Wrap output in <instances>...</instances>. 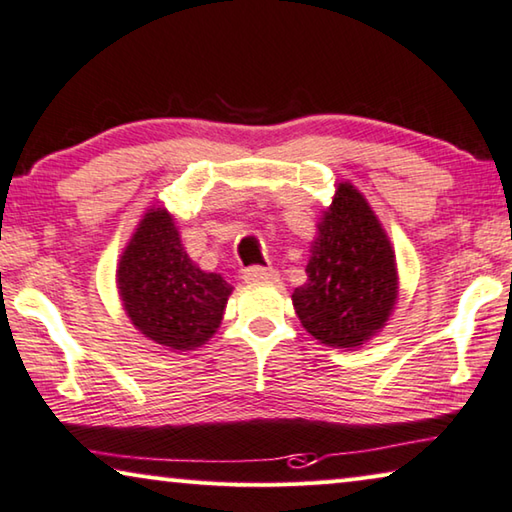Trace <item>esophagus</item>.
<instances>
[{
    "instance_id": "esophagus-1",
    "label": "esophagus",
    "mask_w": 512,
    "mask_h": 512,
    "mask_svg": "<svg viewBox=\"0 0 512 512\" xmlns=\"http://www.w3.org/2000/svg\"><path fill=\"white\" fill-rule=\"evenodd\" d=\"M243 282L248 285H259V282H278V271L275 269H262V266H250V269L243 271Z\"/></svg>"
}]
</instances>
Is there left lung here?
Returning a JSON list of instances; mask_svg holds the SVG:
<instances>
[{"label":"left lung","instance_id":"obj_1","mask_svg":"<svg viewBox=\"0 0 512 512\" xmlns=\"http://www.w3.org/2000/svg\"><path fill=\"white\" fill-rule=\"evenodd\" d=\"M312 241L307 282L291 300L321 344L355 348L380 332L399 296L396 257L383 225L353 184L337 186Z\"/></svg>","mask_w":512,"mask_h":512}]
</instances>
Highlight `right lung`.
I'll use <instances>...</instances> for the list:
<instances>
[{"label": "right lung", "instance_id": "obj_1", "mask_svg": "<svg viewBox=\"0 0 512 512\" xmlns=\"http://www.w3.org/2000/svg\"><path fill=\"white\" fill-rule=\"evenodd\" d=\"M123 307L145 337L170 351L209 342L223 321L232 285L186 255L175 218L152 207L123 250L116 271Z\"/></svg>", "mask_w": 512, "mask_h": 512}]
</instances>
